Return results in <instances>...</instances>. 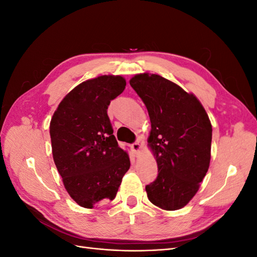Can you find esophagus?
Segmentation results:
<instances>
[{"label": "esophagus", "instance_id": "1", "mask_svg": "<svg viewBox=\"0 0 257 257\" xmlns=\"http://www.w3.org/2000/svg\"><path fill=\"white\" fill-rule=\"evenodd\" d=\"M131 148H132V150H133L136 154L141 151V149H142V146H141V144H139L138 142H136V143H134V144H132L131 145Z\"/></svg>", "mask_w": 257, "mask_h": 257}]
</instances>
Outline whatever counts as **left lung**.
<instances>
[{"label":"left lung","instance_id":"obj_1","mask_svg":"<svg viewBox=\"0 0 257 257\" xmlns=\"http://www.w3.org/2000/svg\"><path fill=\"white\" fill-rule=\"evenodd\" d=\"M151 121L148 143L159 175L146 185L151 203L164 210L184 207L199 189L211 158L212 126L193 94L159 75L139 74L130 80Z\"/></svg>","mask_w":257,"mask_h":257}]
</instances>
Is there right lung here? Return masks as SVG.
Masks as SVG:
<instances>
[{
  "label": "right lung",
  "instance_id": "add662e5",
  "mask_svg": "<svg viewBox=\"0 0 257 257\" xmlns=\"http://www.w3.org/2000/svg\"><path fill=\"white\" fill-rule=\"evenodd\" d=\"M121 76H99L74 88L50 122L53 161L67 193L83 208L112 200L131 166L107 114L110 100L125 89Z\"/></svg>",
  "mask_w": 257,
  "mask_h": 257
}]
</instances>
